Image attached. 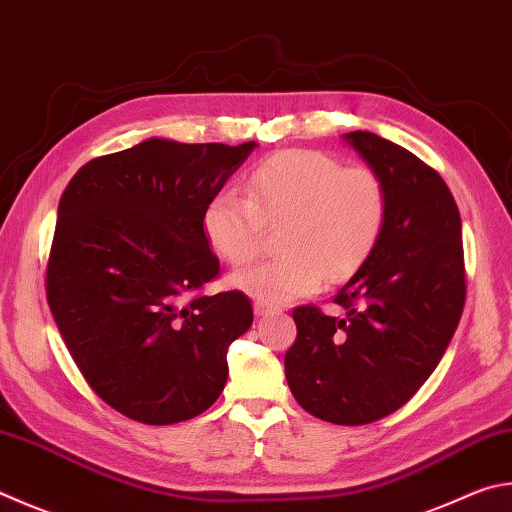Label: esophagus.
I'll list each match as a JSON object with an SVG mask.
<instances>
[{
	"label": "esophagus",
	"mask_w": 512,
	"mask_h": 512,
	"mask_svg": "<svg viewBox=\"0 0 512 512\" xmlns=\"http://www.w3.org/2000/svg\"><path fill=\"white\" fill-rule=\"evenodd\" d=\"M255 313L262 315V318H266V315H277L282 313L277 306H271V304H264V302H255Z\"/></svg>",
	"instance_id": "obj_1"
}]
</instances>
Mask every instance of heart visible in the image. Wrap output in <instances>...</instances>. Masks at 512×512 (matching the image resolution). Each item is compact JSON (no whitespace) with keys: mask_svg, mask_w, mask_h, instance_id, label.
Instances as JSON below:
<instances>
[{"mask_svg":"<svg viewBox=\"0 0 512 512\" xmlns=\"http://www.w3.org/2000/svg\"><path fill=\"white\" fill-rule=\"evenodd\" d=\"M389 217L385 181L369 167H342L318 150H284L259 161L246 197L219 190L203 208V232L228 264H246L280 226V257L230 277L264 304H286L318 291L324 277L342 282L365 266Z\"/></svg>","mask_w":512,"mask_h":512,"instance_id":"obj_1","label":"heart"}]
</instances>
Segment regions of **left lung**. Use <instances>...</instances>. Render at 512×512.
<instances>
[{
	"mask_svg": "<svg viewBox=\"0 0 512 512\" xmlns=\"http://www.w3.org/2000/svg\"><path fill=\"white\" fill-rule=\"evenodd\" d=\"M389 194L380 244L333 302L342 318L297 306L288 387L306 412L365 425L418 392L448 349L466 304L461 217L439 172L387 138L349 132Z\"/></svg>",
	"mask_w": 512,
	"mask_h": 512,
	"instance_id": "1",
	"label": "left lung"
}]
</instances>
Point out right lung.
Instances as JSON below:
<instances>
[{
  "label": "right lung",
  "instance_id": "right-lung-1",
  "mask_svg": "<svg viewBox=\"0 0 512 512\" xmlns=\"http://www.w3.org/2000/svg\"><path fill=\"white\" fill-rule=\"evenodd\" d=\"M255 147L147 138L82 165L62 194L46 300L89 387L132 421H188L224 392L253 306L199 293L219 275L203 208Z\"/></svg>",
  "mask_w": 512,
  "mask_h": 512
}]
</instances>
